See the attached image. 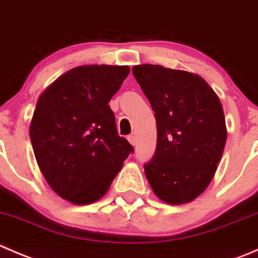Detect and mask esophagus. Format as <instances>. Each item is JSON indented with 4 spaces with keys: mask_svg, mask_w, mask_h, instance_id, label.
Returning <instances> with one entry per match:
<instances>
[{
    "mask_svg": "<svg viewBox=\"0 0 258 258\" xmlns=\"http://www.w3.org/2000/svg\"><path fill=\"white\" fill-rule=\"evenodd\" d=\"M128 141H130V144H131L132 146H136V144H137L136 136H134V135H131V136H128Z\"/></svg>",
    "mask_w": 258,
    "mask_h": 258,
    "instance_id": "34e87169",
    "label": "esophagus"
}]
</instances>
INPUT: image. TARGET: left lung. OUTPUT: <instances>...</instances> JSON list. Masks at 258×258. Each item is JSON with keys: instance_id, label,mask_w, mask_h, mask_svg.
Wrapping results in <instances>:
<instances>
[{"instance_id": "1", "label": "left lung", "mask_w": 258, "mask_h": 258, "mask_svg": "<svg viewBox=\"0 0 258 258\" xmlns=\"http://www.w3.org/2000/svg\"><path fill=\"white\" fill-rule=\"evenodd\" d=\"M134 76L155 111L157 145L145 175L170 205L194 201L209 187L227 128L221 101L201 76L160 64H139Z\"/></svg>"}]
</instances>
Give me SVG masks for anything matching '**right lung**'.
Segmentation results:
<instances>
[{
	"instance_id": "1",
	"label": "right lung",
	"mask_w": 258,
	"mask_h": 258,
	"mask_svg": "<svg viewBox=\"0 0 258 258\" xmlns=\"http://www.w3.org/2000/svg\"><path fill=\"white\" fill-rule=\"evenodd\" d=\"M128 74V66L75 67L38 97L30 124L33 153L48 186L71 204L105 196L134 151L117 134L108 106Z\"/></svg>"
}]
</instances>
